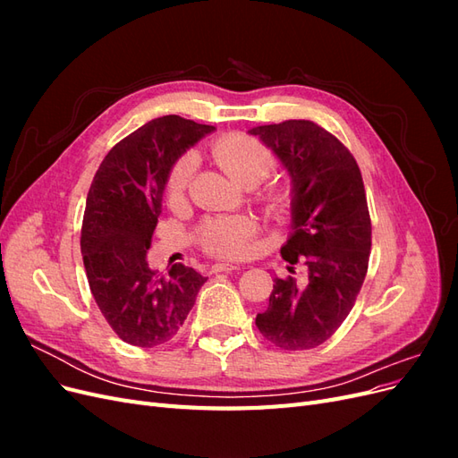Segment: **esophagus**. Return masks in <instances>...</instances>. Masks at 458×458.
Returning <instances> with one entry per match:
<instances>
[{
	"label": "esophagus",
	"mask_w": 458,
	"mask_h": 458,
	"mask_svg": "<svg viewBox=\"0 0 458 458\" xmlns=\"http://www.w3.org/2000/svg\"><path fill=\"white\" fill-rule=\"evenodd\" d=\"M239 269V266H234V263H229V261H217L212 266V271L214 273H219V271H234Z\"/></svg>",
	"instance_id": "1"
}]
</instances>
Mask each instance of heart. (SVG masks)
Segmentation results:
<instances>
[{
	"label": "heart",
	"instance_id": "obj_1",
	"mask_svg": "<svg viewBox=\"0 0 458 458\" xmlns=\"http://www.w3.org/2000/svg\"><path fill=\"white\" fill-rule=\"evenodd\" d=\"M212 157L219 170L234 183L242 187H256L263 179H267L275 168L273 150L263 145L256 137L244 133H231L221 137L212 145ZM197 160L192 155L179 158L168 175L165 195L170 202H179L191 185L195 175ZM259 199L271 210H281L288 204V191L279 185H269L259 191ZM258 231L256 219L248 216L216 217L208 219L200 227V242L208 252L221 256H239L246 250V244Z\"/></svg>",
	"mask_w": 458,
	"mask_h": 458
}]
</instances>
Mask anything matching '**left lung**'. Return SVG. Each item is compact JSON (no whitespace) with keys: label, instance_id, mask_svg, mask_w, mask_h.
Segmentation results:
<instances>
[{"label":"left lung","instance_id":"8db88e82","mask_svg":"<svg viewBox=\"0 0 458 458\" xmlns=\"http://www.w3.org/2000/svg\"><path fill=\"white\" fill-rule=\"evenodd\" d=\"M259 137L293 183V233L281 248L306 276L275 279L269 306L256 327L276 348L311 350L350 315L370 256V216L361 170L335 135L310 120H286L248 131Z\"/></svg>","mask_w":458,"mask_h":458}]
</instances>
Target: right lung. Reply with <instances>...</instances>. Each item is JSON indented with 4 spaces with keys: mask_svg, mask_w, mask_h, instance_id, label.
Instances as JSON below:
<instances>
[{
    "mask_svg": "<svg viewBox=\"0 0 458 458\" xmlns=\"http://www.w3.org/2000/svg\"><path fill=\"white\" fill-rule=\"evenodd\" d=\"M214 130L175 114L155 118L110 148L93 177L81 256L97 306L126 344L155 348L172 340L206 283L183 263L158 276L147 250L175 160Z\"/></svg>",
    "mask_w": 458,
    "mask_h": 458,
    "instance_id": "right-lung-1",
    "label": "right lung"
}]
</instances>
